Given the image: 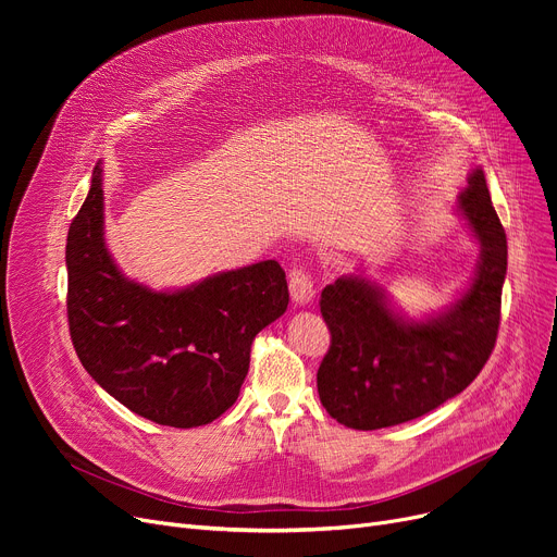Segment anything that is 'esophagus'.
I'll list each match as a JSON object with an SVG mask.
<instances>
[{
	"instance_id": "obj_1",
	"label": "esophagus",
	"mask_w": 557,
	"mask_h": 557,
	"mask_svg": "<svg viewBox=\"0 0 557 557\" xmlns=\"http://www.w3.org/2000/svg\"><path fill=\"white\" fill-rule=\"evenodd\" d=\"M288 290H290V300L296 305L305 307L315 298V286L311 275L305 269H294L288 275Z\"/></svg>"
}]
</instances>
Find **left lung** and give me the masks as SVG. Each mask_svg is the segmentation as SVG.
I'll use <instances>...</instances> for the list:
<instances>
[{"mask_svg": "<svg viewBox=\"0 0 557 557\" xmlns=\"http://www.w3.org/2000/svg\"><path fill=\"white\" fill-rule=\"evenodd\" d=\"M456 214L481 255L470 282L441 311L408 318L366 271L323 288L320 313L332 345L315 379L320 401L336 422L372 431L422 418L470 386L490 359L502 320L508 244L481 166L467 175Z\"/></svg>", "mask_w": 557, "mask_h": 557, "instance_id": "8db88e82", "label": "left lung"}]
</instances>
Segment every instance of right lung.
Here are the masks:
<instances>
[{"label": "right lung", "instance_id": "add662e5", "mask_svg": "<svg viewBox=\"0 0 557 557\" xmlns=\"http://www.w3.org/2000/svg\"><path fill=\"white\" fill-rule=\"evenodd\" d=\"M67 318L83 368L133 413L191 429L237 401L252 338L286 311L275 259L156 290L116 267L103 237V166L67 234Z\"/></svg>", "mask_w": 557, "mask_h": 557}]
</instances>
